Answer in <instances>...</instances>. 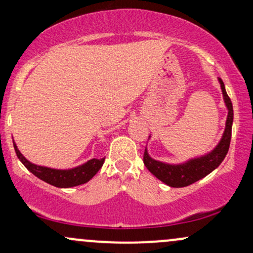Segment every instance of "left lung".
<instances>
[{"mask_svg":"<svg viewBox=\"0 0 253 253\" xmlns=\"http://www.w3.org/2000/svg\"><path fill=\"white\" fill-rule=\"evenodd\" d=\"M220 85H221L223 101L228 109L227 120H226L225 132H223L221 140L216 145V147L207 155L197 157V158L189 159L188 162L182 164H167L163 162L156 161L151 158L145 149L144 152V164L152 175L162 182L172 188H182L193 184L199 179L203 178L215 170L221 162L225 159L229 149L232 135V124H233V106H232L231 98L226 92L225 84L221 78H219Z\"/></svg>","mask_w":253,"mask_h":253,"instance_id":"left-lung-1","label":"left lung"}]
</instances>
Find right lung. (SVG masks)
I'll use <instances>...</instances> for the list:
<instances>
[{
  "label": "right lung",
  "mask_w": 253,
  "mask_h": 253,
  "mask_svg": "<svg viewBox=\"0 0 253 253\" xmlns=\"http://www.w3.org/2000/svg\"><path fill=\"white\" fill-rule=\"evenodd\" d=\"M13 144L17 158L20 159V162H21V163L24 164L34 176H37L38 178H40L42 181L58 188H71L76 187V185L84 184V183L90 181L92 177L96 175L97 171L101 169V167H102L104 163V158H92L86 162V163L80 165V167L74 168V169H51V168L40 167V165L31 163L30 161H27V159L21 155V152L17 149L16 144L14 143V141Z\"/></svg>",
  "instance_id": "add662e5"
}]
</instances>
